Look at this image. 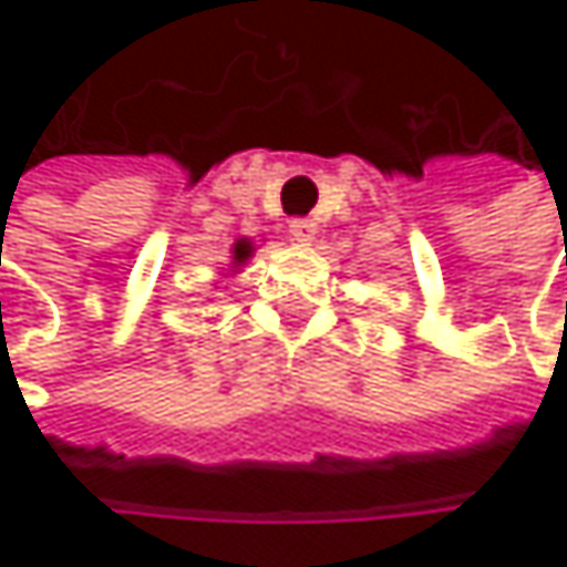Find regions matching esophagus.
Listing matches in <instances>:
<instances>
[{
  "instance_id": "obj_1",
  "label": "esophagus",
  "mask_w": 567,
  "mask_h": 567,
  "mask_svg": "<svg viewBox=\"0 0 567 567\" xmlns=\"http://www.w3.org/2000/svg\"><path fill=\"white\" fill-rule=\"evenodd\" d=\"M315 233H318V223L308 219V216H298V219L288 223V236H291L295 243H301V246H308V243L315 239Z\"/></svg>"
}]
</instances>
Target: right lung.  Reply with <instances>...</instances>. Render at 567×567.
I'll use <instances>...</instances> for the list:
<instances>
[{"label": "right lung", "mask_w": 567, "mask_h": 567, "mask_svg": "<svg viewBox=\"0 0 567 567\" xmlns=\"http://www.w3.org/2000/svg\"><path fill=\"white\" fill-rule=\"evenodd\" d=\"M249 256H252V243H249V239H239V243L233 246V269H236V266H243Z\"/></svg>", "instance_id": "obj_1"}]
</instances>
